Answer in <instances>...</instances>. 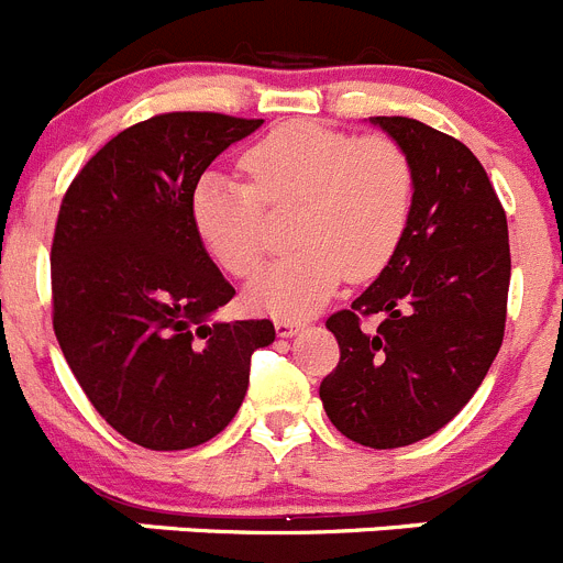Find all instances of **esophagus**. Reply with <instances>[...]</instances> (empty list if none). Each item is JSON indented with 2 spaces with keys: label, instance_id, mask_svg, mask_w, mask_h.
<instances>
[{
  "label": "esophagus",
  "instance_id": "34e87169",
  "mask_svg": "<svg viewBox=\"0 0 563 563\" xmlns=\"http://www.w3.org/2000/svg\"><path fill=\"white\" fill-rule=\"evenodd\" d=\"M275 330H277V335H283V339H288V335H294V333H299V330H302V322H299V319H275Z\"/></svg>",
  "mask_w": 563,
  "mask_h": 563
}]
</instances>
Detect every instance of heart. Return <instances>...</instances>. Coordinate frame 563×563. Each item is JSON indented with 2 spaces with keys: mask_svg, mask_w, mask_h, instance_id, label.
Here are the masks:
<instances>
[{
  "mask_svg": "<svg viewBox=\"0 0 563 563\" xmlns=\"http://www.w3.org/2000/svg\"><path fill=\"white\" fill-rule=\"evenodd\" d=\"M250 183L205 172L191 194L199 239L222 269L246 277L269 252V217L299 208L294 250L246 286L257 311L299 319L350 280L380 275L406 239L413 169L397 141L355 139L313 122L280 124L241 157Z\"/></svg>",
  "mask_w": 563,
  "mask_h": 563,
  "instance_id": "obj_1",
  "label": "heart"
}]
</instances>
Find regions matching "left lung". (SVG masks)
<instances>
[{"instance_id":"obj_1","label":"left lung","mask_w":563,"mask_h":563,"mask_svg":"<svg viewBox=\"0 0 563 563\" xmlns=\"http://www.w3.org/2000/svg\"><path fill=\"white\" fill-rule=\"evenodd\" d=\"M413 169L406 239L350 311L328 319L341 361L319 386L335 430L375 450L441 430L497 358L511 252L486 169L453 135L406 115H372ZM382 313L375 334L360 319Z\"/></svg>"}]
</instances>
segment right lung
<instances>
[{
	"mask_svg": "<svg viewBox=\"0 0 563 563\" xmlns=\"http://www.w3.org/2000/svg\"><path fill=\"white\" fill-rule=\"evenodd\" d=\"M264 119L163 113L110 139L66 191L52 241L55 335L91 406L146 450H188L244 402L269 319L233 299L191 219L199 177Z\"/></svg>",
	"mask_w": 563,
	"mask_h": 563,
	"instance_id": "add662e5",
	"label": "right lung"
}]
</instances>
